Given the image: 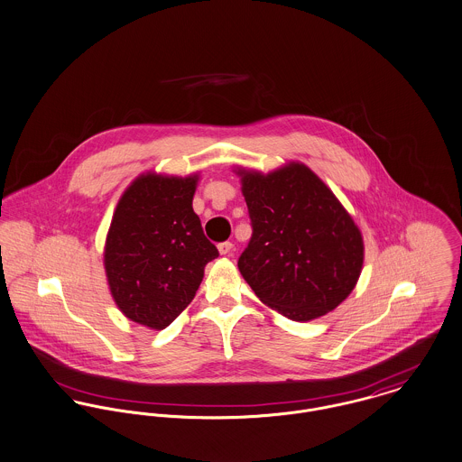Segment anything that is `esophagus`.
<instances>
[{"label": "esophagus", "instance_id": "34e87169", "mask_svg": "<svg viewBox=\"0 0 462 462\" xmlns=\"http://www.w3.org/2000/svg\"><path fill=\"white\" fill-rule=\"evenodd\" d=\"M232 248H234V245H232L230 241H225V243H219V245H217V250H219L221 255H228V254L232 252Z\"/></svg>", "mask_w": 462, "mask_h": 462}]
</instances>
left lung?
I'll list each match as a JSON object with an SVG mask.
<instances>
[{
  "instance_id": "left-lung-1",
  "label": "left lung",
  "mask_w": 462,
  "mask_h": 462,
  "mask_svg": "<svg viewBox=\"0 0 462 462\" xmlns=\"http://www.w3.org/2000/svg\"><path fill=\"white\" fill-rule=\"evenodd\" d=\"M236 173L254 226L237 265L256 298L298 322L335 310L356 287L365 258L351 214L300 161Z\"/></svg>"
}]
</instances>
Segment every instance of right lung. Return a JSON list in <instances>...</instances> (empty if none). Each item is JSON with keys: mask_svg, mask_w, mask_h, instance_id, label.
Returning <instances> with one entry per match:
<instances>
[{"mask_svg": "<svg viewBox=\"0 0 462 462\" xmlns=\"http://www.w3.org/2000/svg\"><path fill=\"white\" fill-rule=\"evenodd\" d=\"M199 173L147 171L122 193L104 245V271L118 310L164 329L188 307L219 255L193 210Z\"/></svg>", "mask_w": 462, "mask_h": 462, "instance_id": "1", "label": "right lung"}]
</instances>
